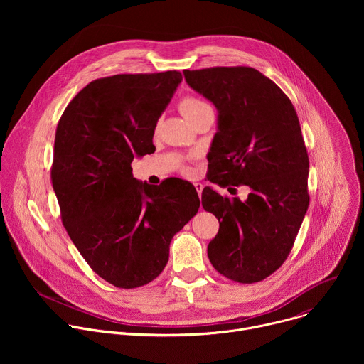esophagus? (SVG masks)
Segmentation results:
<instances>
[{
    "instance_id": "34e87169",
    "label": "esophagus",
    "mask_w": 364,
    "mask_h": 364,
    "mask_svg": "<svg viewBox=\"0 0 364 364\" xmlns=\"http://www.w3.org/2000/svg\"><path fill=\"white\" fill-rule=\"evenodd\" d=\"M194 187H196V190H197L198 196H201V191H203V183H200V181H196V183H194Z\"/></svg>"
}]
</instances>
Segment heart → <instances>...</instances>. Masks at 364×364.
<instances>
[{
  "label": "heart",
  "mask_w": 364,
  "mask_h": 364,
  "mask_svg": "<svg viewBox=\"0 0 364 364\" xmlns=\"http://www.w3.org/2000/svg\"><path fill=\"white\" fill-rule=\"evenodd\" d=\"M178 109L181 112V115L191 124L200 114H203L204 111L212 109L207 103L198 97L194 96H186L180 100L178 103Z\"/></svg>",
  "instance_id": "heart-1"
}]
</instances>
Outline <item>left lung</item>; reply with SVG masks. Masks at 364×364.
Masks as SVG:
<instances>
[{
    "label": "left lung",
    "instance_id": "obj_1",
    "mask_svg": "<svg viewBox=\"0 0 364 364\" xmlns=\"http://www.w3.org/2000/svg\"><path fill=\"white\" fill-rule=\"evenodd\" d=\"M183 75L218 109V131L207 155L215 174L210 181L249 188L246 200L223 197L212 187L203 190L204 210L220 225L207 255L232 281H262L289 255L309 204V163L296 112L288 96L252 68Z\"/></svg>",
    "mask_w": 364,
    "mask_h": 364
}]
</instances>
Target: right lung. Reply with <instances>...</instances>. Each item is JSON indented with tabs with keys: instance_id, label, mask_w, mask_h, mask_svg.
Masks as SVG:
<instances>
[{
	"instance_id": "right-lung-1",
	"label": "right lung",
	"mask_w": 364,
	"mask_h": 364,
	"mask_svg": "<svg viewBox=\"0 0 364 364\" xmlns=\"http://www.w3.org/2000/svg\"><path fill=\"white\" fill-rule=\"evenodd\" d=\"M181 80L177 70L93 80L56 129L51 183L62 222L89 267L118 288L157 278L173 236L200 207L191 183L151 186L131 167L155 148V127Z\"/></svg>"
}]
</instances>
